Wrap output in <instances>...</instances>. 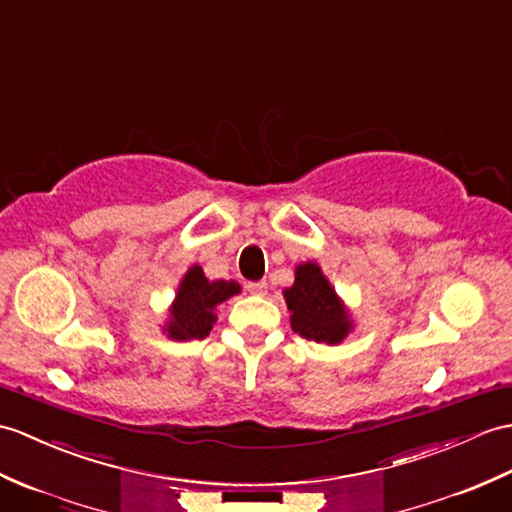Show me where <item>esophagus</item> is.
Returning a JSON list of instances; mask_svg holds the SVG:
<instances>
[{"label": "esophagus", "instance_id": "1", "mask_svg": "<svg viewBox=\"0 0 512 512\" xmlns=\"http://www.w3.org/2000/svg\"><path fill=\"white\" fill-rule=\"evenodd\" d=\"M248 292L251 294H257V296H264L268 292V283L266 281H251L246 285Z\"/></svg>", "mask_w": 512, "mask_h": 512}]
</instances>
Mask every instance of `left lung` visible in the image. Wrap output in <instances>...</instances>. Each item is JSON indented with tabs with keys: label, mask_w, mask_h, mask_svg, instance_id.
I'll use <instances>...</instances> for the list:
<instances>
[{
	"label": "left lung",
	"mask_w": 512,
	"mask_h": 512,
	"mask_svg": "<svg viewBox=\"0 0 512 512\" xmlns=\"http://www.w3.org/2000/svg\"><path fill=\"white\" fill-rule=\"evenodd\" d=\"M283 299L292 312V329L307 340L334 347L355 327L347 303L340 299L316 261H303L294 268V283L283 290Z\"/></svg>",
	"instance_id": "1"
}]
</instances>
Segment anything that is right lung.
<instances>
[{
  "label": "right lung",
  "instance_id": "add662e5",
  "mask_svg": "<svg viewBox=\"0 0 512 512\" xmlns=\"http://www.w3.org/2000/svg\"><path fill=\"white\" fill-rule=\"evenodd\" d=\"M240 292L237 281H209L198 264L189 266L168 307L163 334L170 340H200L209 336L218 320L216 307Z\"/></svg>",
  "mask_w": 512,
  "mask_h": 512
}]
</instances>
